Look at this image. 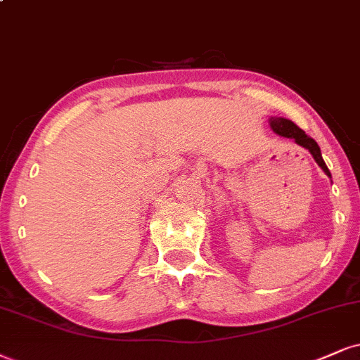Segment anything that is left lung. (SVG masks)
I'll use <instances>...</instances> for the list:
<instances>
[{"label": "left lung", "mask_w": 360, "mask_h": 360, "mask_svg": "<svg viewBox=\"0 0 360 360\" xmlns=\"http://www.w3.org/2000/svg\"><path fill=\"white\" fill-rule=\"evenodd\" d=\"M269 123H270V128L277 133V135L281 136H285V139H292L295 141L297 145H300L302 148L309 150V153L312 155L314 160H316V163L319 167L322 168L323 173H326L329 179H332L329 168H327L326 162H323L322 158V153H321V148H319L317 141L314 139H310V136L305 135L304 130H300L299 127L295 125L292 120H287V118H282V117H270L269 118Z\"/></svg>", "instance_id": "left-lung-1"}]
</instances>
